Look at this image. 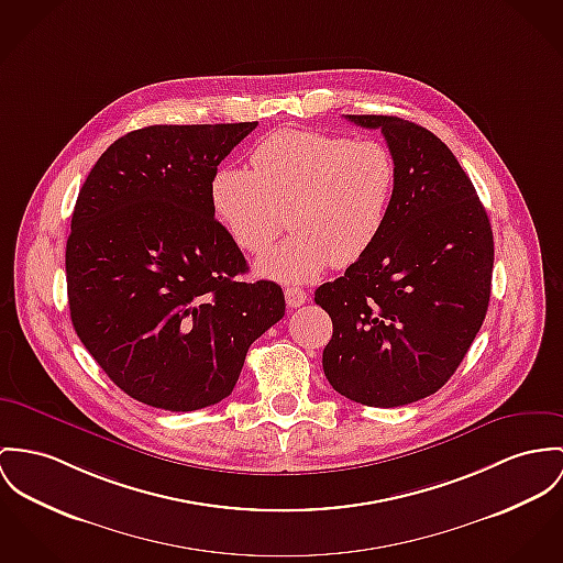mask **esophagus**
I'll list each match as a JSON object with an SVG mask.
<instances>
[{
    "mask_svg": "<svg viewBox=\"0 0 563 563\" xmlns=\"http://www.w3.org/2000/svg\"><path fill=\"white\" fill-rule=\"evenodd\" d=\"M285 300H287V306L289 308H298V306H302L308 300V294L300 289V287H287L285 289Z\"/></svg>",
    "mask_w": 563,
    "mask_h": 563,
    "instance_id": "esophagus-1",
    "label": "esophagus"
}]
</instances>
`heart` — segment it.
I'll use <instances>...</instances> for the list:
<instances>
[{"label": "heart", "instance_id": "heart-1", "mask_svg": "<svg viewBox=\"0 0 563 563\" xmlns=\"http://www.w3.org/2000/svg\"><path fill=\"white\" fill-rule=\"evenodd\" d=\"M396 190L388 147L319 130H278L261 141L251 172L218 169L212 210L227 235L246 253L263 251L283 229L291 235L257 261V274L306 283L330 263L362 260L379 240Z\"/></svg>", "mask_w": 563, "mask_h": 563}]
</instances>
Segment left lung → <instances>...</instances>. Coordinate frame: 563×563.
I'll use <instances>...</instances> for the list:
<instances>
[{
	"label": "left lung",
	"instance_id": "1",
	"mask_svg": "<svg viewBox=\"0 0 563 563\" xmlns=\"http://www.w3.org/2000/svg\"><path fill=\"white\" fill-rule=\"evenodd\" d=\"M382 129L396 163L388 222L345 276L314 291L332 319L323 373L349 400L400 407L454 375L488 310L493 231L472 179L431 130L394 115H346Z\"/></svg>",
	"mask_w": 563,
	"mask_h": 563
}]
</instances>
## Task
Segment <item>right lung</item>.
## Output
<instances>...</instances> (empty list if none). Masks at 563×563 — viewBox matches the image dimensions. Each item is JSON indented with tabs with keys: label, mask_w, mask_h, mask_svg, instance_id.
I'll use <instances>...</instances> for the list:
<instances>
[{
	"label": "right lung",
	"mask_w": 563,
	"mask_h": 563,
	"mask_svg": "<svg viewBox=\"0 0 563 563\" xmlns=\"http://www.w3.org/2000/svg\"><path fill=\"white\" fill-rule=\"evenodd\" d=\"M257 122L147 126L107 147L66 242L77 336L139 402L195 411L227 398L249 346L285 314L214 218L210 184Z\"/></svg>",
	"instance_id": "add662e5"
}]
</instances>
